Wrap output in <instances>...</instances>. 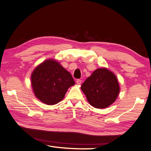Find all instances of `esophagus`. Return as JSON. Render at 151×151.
<instances>
[{"label":"esophagus","mask_w":151,"mask_h":151,"mask_svg":"<svg viewBox=\"0 0 151 151\" xmlns=\"http://www.w3.org/2000/svg\"><path fill=\"white\" fill-rule=\"evenodd\" d=\"M76 84H77L78 85H81V83H82V81H81V80H80V79H78V80H76Z\"/></svg>","instance_id":"1"}]
</instances>
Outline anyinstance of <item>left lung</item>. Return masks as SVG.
Here are the masks:
<instances>
[{"instance_id":"1","label":"left lung","mask_w":151,"mask_h":151,"mask_svg":"<svg viewBox=\"0 0 151 151\" xmlns=\"http://www.w3.org/2000/svg\"><path fill=\"white\" fill-rule=\"evenodd\" d=\"M81 90L90 105L96 108L104 109L116 100L120 88L115 74L102 67L97 68L87 78L82 84Z\"/></svg>"}]
</instances>
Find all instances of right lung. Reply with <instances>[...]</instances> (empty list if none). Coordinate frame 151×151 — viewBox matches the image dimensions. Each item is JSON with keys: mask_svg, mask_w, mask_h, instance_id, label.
I'll use <instances>...</instances> for the list:
<instances>
[{"mask_svg": "<svg viewBox=\"0 0 151 151\" xmlns=\"http://www.w3.org/2000/svg\"><path fill=\"white\" fill-rule=\"evenodd\" d=\"M31 84L38 100L47 105H55L63 99L67 90L75 83L70 73L60 63L49 59L33 70Z\"/></svg>", "mask_w": 151, "mask_h": 151, "instance_id": "right-lung-1", "label": "right lung"}]
</instances>
